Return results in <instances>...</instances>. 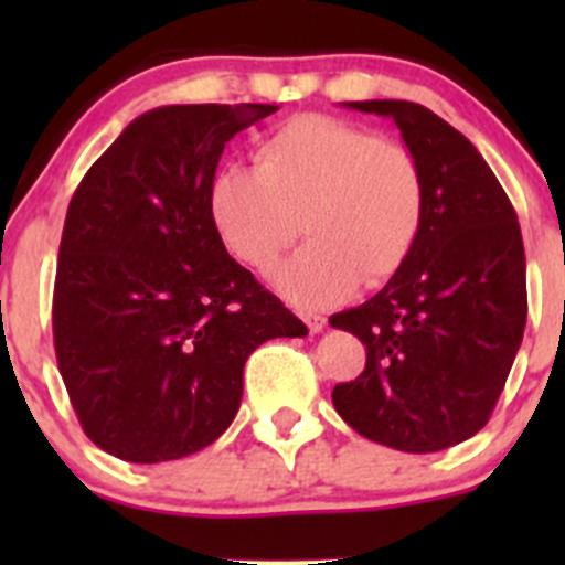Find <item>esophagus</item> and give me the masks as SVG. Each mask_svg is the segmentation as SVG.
<instances>
[{
  "mask_svg": "<svg viewBox=\"0 0 565 565\" xmlns=\"http://www.w3.org/2000/svg\"><path fill=\"white\" fill-rule=\"evenodd\" d=\"M303 322L309 324L311 333H322L324 324H328V322H324V317H319V315H303Z\"/></svg>",
  "mask_w": 565,
  "mask_h": 565,
  "instance_id": "esophagus-1",
  "label": "esophagus"
}]
</instances>
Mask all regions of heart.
Masks as SVG:
<instances>
[{
    "label": "heart",
    "instance_id": "obj_1",
    "mask_svg": "<svg viewBox=\"0 0 565 565\" xmlns=\"http://www.w3.org/2000/svg\"><path fill=\"white\" fill-rule=\"evenodd\" d=\"M210 215L226 250L259 273L300 232L309 235L273 284L289 303L319 309L407 265L424 232L426 180L398 141L328 114H298L256 141L254 169L215 177Z\"/></svg>",
    "mask_w": 565,
    "mask_h": 565
}]
</instances>
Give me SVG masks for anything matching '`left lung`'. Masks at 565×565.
Instances as JSON below:
<instances>
[{
    "label": "left lung",
    "instance_id": "obj_1",
    "mask_svg": "<svg viewBox=\"0 0 565 565\" xmlns=\"http://www.w3.org/2000/svg\"><path fill=\"white\" fill-rule=\"evenodd\" d=\"M388 117L418 158L426 221L407 265L330 324L366 344V369L333 388L358 435L407 454L451 448L483 429L527 319L516 213L481 152L409 100H352Z\"/></svg>",
    "mask_w": 565,
    "mask_h": 565
}]
</instances>
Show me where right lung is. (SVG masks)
Instances as JSON below:
<instances>
[{
	"label": "right lung",
	"mask_w": 565,
	"mask_h": 565,
	"mask_svg": "<svg viewBox=\"0 0 565 565\" xmlns=\"http://www.w3.org/2000/svg\"><path fill=\"white\" fill-rule=\"evenodd\" d=\"M278 106L188 104L136 117L76 188L54 284L60 374L84 431L156 465L218 440L243 366L303 322L226 254L210 215L224 145Z\"/></svg>",
	"instance_id": "1"
}]
</instances>
